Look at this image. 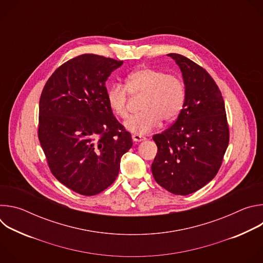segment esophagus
<instances>
[{
	"label": "esophagus",
	"instance_id": "1",
	"mask_svg": "<svg viewBox=\"0 0 263 263\" xmlns=\"http://www.w3.org/2000/svg\"><path fill=\"white\" fill-rule=\"evenodd\" d=\"M132 139H133V141H134V142H140V141H143V140H145L146 138H145L144 136H142V135L133 134V135H132Z\"/></svg>",
	"mask_w": 263,
	"mask_h": 263
}]
</instances>
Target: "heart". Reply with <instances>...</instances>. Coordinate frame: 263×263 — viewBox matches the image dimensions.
Returning <instances> with one entry per match:
<instances>
[{
  "label": "heart",
  "instance_id": "1",
  "mask_svg": "<svg viewBox=\"0 0 263 263\" xmlns=\"http://www.w3.org/2000/svg\"><path fill=\"white\" fill-rule=\"evenodd\" d=\"M129 93L143 95L140 103L142 110L131 117L125 128L137 135H144L158 127L163 120L166 123L176 120L185 103V85L176 74L162 69L140 67L126 77L125 85L112 84L106 92L109 108L121 119L129 116Z\"/></svg>",
  "mask_w": 263,
  "mask_h": 263
}]
</instances>
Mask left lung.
I'll use <instances>...</instances> for the list:
<instances>
[{
    "mask_svg": "<svg viewBox=\"0 0 263 263\" xmlns=\"http://www.w3.org/2000/svg\"><path fill=\"white\" fill-rule=\"evenodd\" d=\"M185 84V103L176 122L153 136L158 151L152 163L155 181L167 192L193 194L217 174L229 144V126L221 92L202 66L171 53Z\"/></svg>",
    "mask_w": 263,
    "mask_h": 263,
    "instance_id": "8db88e82",
    "label": "left lung"
}]
</instances>
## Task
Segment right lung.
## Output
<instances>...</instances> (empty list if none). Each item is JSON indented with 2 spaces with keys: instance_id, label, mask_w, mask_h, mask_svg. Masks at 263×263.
<instances>
[{
  "instance_id": "right-lung-1",
  "label": "right lung",
  "mask_w": 263,
  "mask_h": 263,
  "mask_svg": "<svg viewBox=\"0 0 263 263\" xmlns=\"http://www.w3.org/2000/svg\"><path fill=\"white\" fill-rule=\"evenodd\" d=\"M122 64L95 54L77 56L52 73L41 96L39 138L50 171L83 196L115 182L133 144L106 99L105 82Z\"/></svg>"
}]
</instances>
